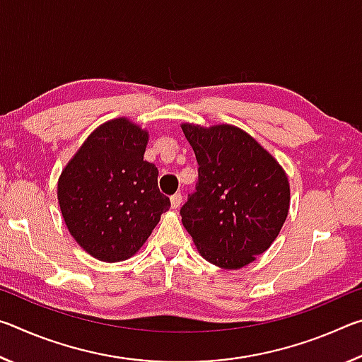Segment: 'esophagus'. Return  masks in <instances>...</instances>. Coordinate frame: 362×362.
<instances>
[{
	"label": "esophagus",
	"mask_w": 362,
	"mask_h": 362,
	"mask_svg": "<svg viewBox=\"0 0 362 362\" xmlns=\"http://www.w3.org/2000/svg\"><path fill=\"white\" fill-rule=\"evenodd\" d=\"M180 206H182V194L175 193L170 196V207H173V209H179Z\"/></svg>",
	"instance_id": "esophagus-1"
}]
</instances>
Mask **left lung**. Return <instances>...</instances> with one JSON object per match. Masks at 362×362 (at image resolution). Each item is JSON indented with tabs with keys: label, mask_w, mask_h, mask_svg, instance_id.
<instances>
[{
	"label": "left lung",
	"mask_w": 362,
	"mask_h": 362,
	"mask_svg": "<svg viewBox=\"0 0 362 362\" xmlns=\"http://www.w3.org/2000/svg\"><path fill=\"white\" fill-rule=\"evenodd\" d=\"M198 161V187L180 209L198 252L223 269L249 265L276 240L289 214L283 166L246 131L183 122Z\"/></svg>",
	"instance_id": "1"
}]
</instances>
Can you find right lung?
Returning <instances> with one entry per match:
<instances>
[{
    "label": "right lung",
    "mask_w": 362,
    "mask_h": 362,
    "mask_svg": "<svg viewBox=\"0 0 362 362\" xmlns=\"http://www.w3.org/2000/svg\"><path fill=\"white\" fill-rule=\"evenodd\" d=\"M148 131L129 118L103 122L62 169L57 199L66 228L86 252L122 262L139 252L170 207L158 169L144 161Z\"/></svg>",
    "instance_id": "1"
}]
</instances>
